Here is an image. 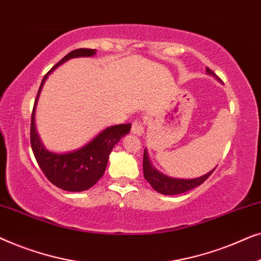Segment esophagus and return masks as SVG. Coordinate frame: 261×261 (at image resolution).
Segmentation results:
<instances>
[{
    "label": "esophagus",
    "mask_w": 261,
    "mask_h": 261,
    "mask_svg": "<svg viewBox=\"0 0 261 261\" xmlns=\"http://www.w3.org/2000/svg\"><path fill=\"white\" fill-rule=\"evenodd\" d=\"M132 132L137 135L144 134L145 132V123L141 120H134V122L132 123Z\"/></svg>",
    "instance_id": "1"
}]
</instances>
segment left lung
I'll list each match as a JSON object with an SVG mask.
<instances>
[{
	"label": "left lung",
	"mask_w": 261,
	"mask_h": 261,
	"mask_svg": "<svg viewBox=\"0 0 261 261\" xmlns=\"http://www.w3.org/2000/svg\"><path fill=\"white\" fill-rule=\"evenodd\" d=\"M206 72L209 74H213L214 72L210 69H206ZM142 169H144V176L145 179L151 184V187L154 189L156 192L163 195H178L187 192L191 189H195L198 185H201L203 181H205L210 177V174L214 172L210 171L204 176L194 178V179H178V178H171L167 177L165 174L160 173L158 170H155L152 166L151 162H149L147 152H144V162H142Z\"/></svg>",
	"instance_id": "1"
}]
</instances>
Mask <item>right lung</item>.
Segmentation results:
<instances>
[{"mask_svg": "<svg viewBox=\"0 0 261 261\" xmlns=\"http://www.w3.org/2000/svg\"><path fill=\"white\" fill-rule=\"evenodd\" d=\"M96 53V49L91 48H77L71 51L64 58L52 67L45 74L40 88H39L37 98H35L33 112H32L31 120V146L33 149L34 156L37 159L38 165L46 178L55 184L56 187L65 191H84L90 189L97 183L99 178L105 173L107 164H108L109 154L123 135L129 133L130 123L116 124L106 128L97 137L77 151L65 153V154H57V153L48 152L42 146L39 139L34 124L35 105H37L39 94H40L42 85L46 78L56 67L62 65L66 60L77 57H91Z\"/></svg>", "mask_w": 261, "mask_h": 261, "instance_id": "add662e5", "label": "right lung"}]
</instances>
